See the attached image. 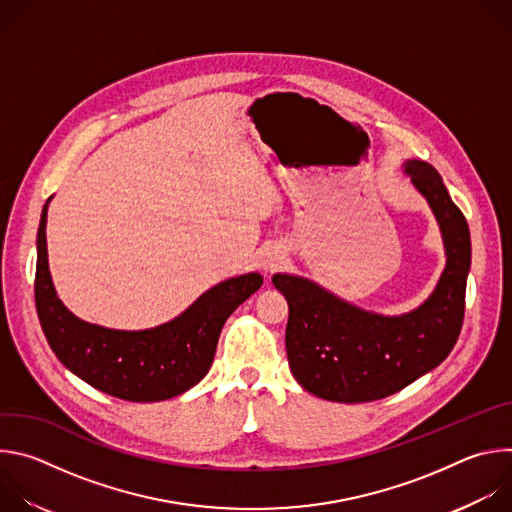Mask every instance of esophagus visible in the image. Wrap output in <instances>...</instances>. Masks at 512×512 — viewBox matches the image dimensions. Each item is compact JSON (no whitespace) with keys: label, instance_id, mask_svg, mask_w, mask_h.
<instances>
[{"label":"esophagus","instance_id":"34e87169","mask_svg":"<svg viewBox=\"0 0 512 512\" xmlns=\"http://www.w3.org/2000/svg\"><path fill=\"white\" fill-rule=\"evenodd\" d=\"M281 257L279 255H267L265 259H263V263H261V267H263V271L265 273H273V271H277L279 267H281Z\"/></svg>","mask_w":512,"mask_h":512}]
</instances>
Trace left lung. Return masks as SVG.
I'll use <instances>...</instances> for the list:
<instances>
[{
	"instance_id": "obj_1",
	"label": "left lung",
	"mask_w": 512,
	"mask_h": 512,
	"mask_svg": "<svg viewBox=\"0 0 512 512\" xmlns=\"http://www.w3.org/2000/svg\"><path fill=\"white\" fill-rule=\"evenodd\" d=\"M405 174L429 202L446 245V269L413 312L381 316L360 310L310 279L273 275L289 304V369L312 395L338 403L389 397L442 364L458 342L470 271V229L437 170L419 160Z\"/></svg>"
}]
</instances>
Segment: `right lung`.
<instances>
[{"instance_id":"obj_1","label":"right lung","mask_w":512,"mask_h":512,"mask_svg":"<svg viewBox=\"0 0 512 512\" xmlns=\"http://www.w3.org/2000/svg\"><path fill=\"white\" fill-rule=\"evenodd\" d=\"M46 212L38 227L34 298L44 336L64 367L91 387L123 401L172 399L204 379L227 318L263 285L247 273L210 287L184 314L150 330H111L64 308L48 271Z\"/></svg>"}]
</instances>
